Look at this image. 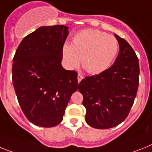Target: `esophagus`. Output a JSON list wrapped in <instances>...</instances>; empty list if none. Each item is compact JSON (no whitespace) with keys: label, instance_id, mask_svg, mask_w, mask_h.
<instances>
[{"label":"esophagus","instance_id":"1","mask_svg":"<svg viewBox=\"0 0 152 152\" xmlns=\"http://www.w3.org/2000/svg\"><path fill=\"white\" fill-rule=\"evenodd\" d=\"M83 76L82 74L79 73L78 74V76H77V79H78V82L80 83V81H81V80H83Z\"/></svg>","mask_w":152,"mask_h":152}]
</instances>
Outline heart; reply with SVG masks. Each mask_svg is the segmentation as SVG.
<instances>
[{
    "mask_svg": "<svg viewBox=\"0 0 152 152\" xmlns=\"http://www.w3.org/2000/svg\"><path fill=\"white\" fill-rule=\"evenodd\" d=\"M119 43L115 37L94 29H85L77 33L72 45L66 44L62 56L69 68L81 64L90 74H99L107 69L118 52Z\"/></svg>",
    "mask_w": 152,
    "mask_h": 152,
    "instance_id": "obj_1",
    "label": "heart"
}]
</instances>
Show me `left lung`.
I'll return each instance as SVG.
<instances>
[{
	"instance_id": "obj_1",
	"label": "left lung",
	"mask_w": 152,
	"mask_h": 152,
	"mask_svg": "<svg viewBox=\"0 0 152 152\" xmlns=\"http://www.w3.org/2000/svg\"><path fill=\"white\" fill-rule=\"evenodd\" d=\"M115 37L120 50L113 66L79 83L86 110V122L97 129H108L122 123L129 114L138 89V58L125 39Z\"/></svg>"
}]
</instances>
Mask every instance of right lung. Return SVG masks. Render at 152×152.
I'll return each mask as SVG.
<instances>
[{"label":"right lung","mask_w":152,"mask_h":152,"mask_svg":"<svg viewBox=\"0 0 152 152\" xmlns=\"http://www.w3.org/2000/svg\"><path fill=\"white\" fill-rule=\"evenodd\" d=\"M69 35L64 25L42 26L25 37L12 65V83L27 119L52 127L62 121L71 95L78 89L77 72L61 65Z\"/></svg>","instance_id":"1"}]
</instances>
